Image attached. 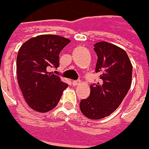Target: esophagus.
I'll return each instance as SVG.
<instances>
[{"label":"esophagus","mask_w":149,"mask_h":149,"mask_svg":"<svg viewBox=\"0 0 149 149\" xmlns=\"http://www.w3.org/2000/svg\"><path fill=\"white\" fill-rule=\"evenodd\" d=\"M80 84V80L79 79H78V80H74V81H72V84L74 85V86H77Z\"/></svg>","instance_id":"34e87169"}]
</instances>
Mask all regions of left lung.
<instances>
[{"mask_svg": "<svg viewBox=\"0 0 149 149\" xmlns=\"http://www.w3.org/2000/svg\"><path fill=\"white\" fill-rule=\"evenodd\" d=\"M98 56L95 72L100 83L90 85V95L79 103L84 116L100 119L111 114L126 96L132 81L133 67L123 49L105 41L94 45Z\"/></svg>", "mask_w": 149, "mask_h": 149, "instance_id": "left-lung-1", "label": "left lung"}]
</instances>
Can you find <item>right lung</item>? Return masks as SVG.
Masks as SVG:
<instances>
[{
    "instance_id": "add662e5",
    "label": "right lung",
    "mask_w": 149,
    "mask_h": 149,
    "mask_svg": "<svg viewBox=\"0 0 149 149\" xmlns=\"http://www.w3.org/2000/svg\"><path fill=\"white\" fill-rule=\"evenodd\" d=\"M70 42L59 36L41 35L30 39L19 49L18 84L26 103L34 110L46 113L53 109L68 87L49 70L59 67V54Z\"/></svg>"
}]
</instances>
